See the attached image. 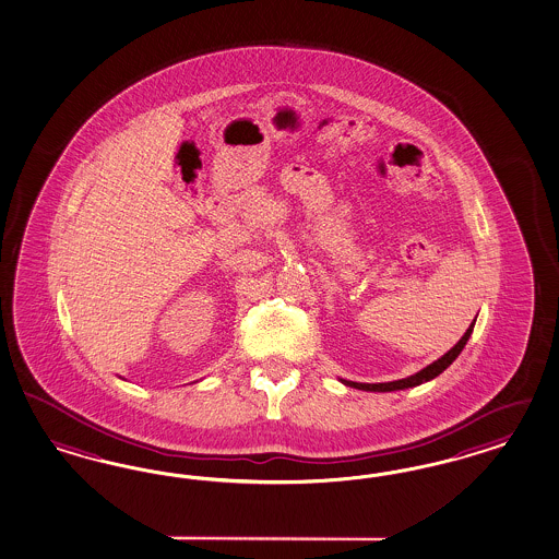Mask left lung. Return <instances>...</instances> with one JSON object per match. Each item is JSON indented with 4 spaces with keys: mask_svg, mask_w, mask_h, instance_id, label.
I'll return each instance as SVG.
<instances>
[{
    "mask_svg": "<svg viewBox=\"0 0 559 559\" xmlns=\"http://www.w3.org/2000/svg\"><path fill=\"white\" fill-rule=\"evenodd\" d=\"M476 319H478V317H476ZM476 319H474V322L469 324V329L463 333L462 338H460V341H457V343H455V345H453V347H451L443 357H439L437 361H432L431 366L420 369V371L415 373V376L402 378V380H396V382L359 383L349 382V380H341V382L345 383V385H349V388H355V390H366V392H396V390H406V388H415V385H420V383L431 382V380H435L439 373H443L447 367L451 366V364L457 359V355L463 352V347H465L467 338H469L472 333H474Z\"/></svg>",
    "mask_w": 559,
    "mask_h": 559,
    "instance_id": "left-lung-1",
    "label": "left lung"
}]
</instances>
